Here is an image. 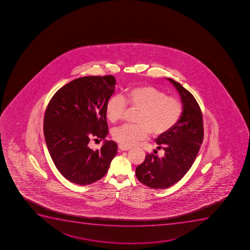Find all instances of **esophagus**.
Segmentation results:
<instances>
[{
  "instance_id": "34e87169",
  "label": "esophagus",
  "mask_w": 250,
  "mask_h": 250,
  "mask_svg": "<svg viewBox=\"0 0 250 250\" xmlns=\"http://www.w3.org/2000/svg\"><path fill=\"white\" fill-rule=\"evenodd\" d=\"M119 148H120V150H121V151H129V150L131 149V147H130V146H123V145L120 144V145H119Z\"/></svg>"
}]
</instances>
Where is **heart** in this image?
Returning <instances> with one entry per match:
<instances>
[{
    "label": "heart",
    "mask_w": 250,
    "mask_h": 250,
    "mask_svg": "<svg viewBox=\"0 0 250 250\" xmlns=\"http://www.w3.org/2000/svg\"><path fill=\"white\" fill-rule=\"evenodd\" d=\"M127 106L139 109L136 125H123L114 129L112 138L125 146H134L147 139L166 134L180 120L183 104L175 97L151 85H138L127 89L121 96L115 95L105 106L106 118L111 123L121 121Z\"/></svg>",
    "instance_id": "1"
}]
</instances>
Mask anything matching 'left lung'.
<instances>
[{"label": "left lung", "mask_w": 250, "mask_h": 250, "mask_svg": "<svg viewBox=\"0 0 250 250\" xmlns=\"http://www.w3.org/2000/svg\"><path fill=\"white\" fill-rule=\"evenodd\" d=\"M167 80L179 93L183 113L169 131L156 139L157 149L165 151L163 157L146 154L136 168L139 182L153 189L168 188L181 180L194 163L204 139L202 112L197 102L180 83Z\"/></svg>", "instance_id": "obj_1"}]
</instances>
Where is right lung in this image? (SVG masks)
<instances>
[{"label": "right lung", "instance_id": "obj_1", "mask_svg": "<svg viewBox=\"0 0 250 250\" xmlns=\"http://www.w3.org/2000/svg\"><path fill=\"white\" fill-rule=\"evenodd\" d=\"M113 76L73 80L50 99L44 117V135L58 170L67 180L88 185L101 179L117 153V144L105 140L89 148L90 139L108 134L105 106L115 91Z\"/></svg>", "mask_w": 250, "mask_h": 250}]
</instances>
